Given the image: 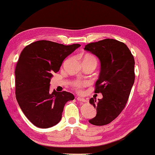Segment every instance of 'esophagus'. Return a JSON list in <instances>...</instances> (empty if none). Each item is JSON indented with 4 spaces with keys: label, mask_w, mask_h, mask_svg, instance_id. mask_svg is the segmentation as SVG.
<instances>
[{
    "label": "esophagus",
    "mask_w": 155,
    "mask_h": 155,
    "mask_svg": "<svg viewBox=\"0 0 155 155\" xmlns=\"http://www.w3.org/2000/svg\"><path fill=\"white\" fill-rule=\"evenodd\" d=\"M77 101H80V102H87V100L84 99V98H81V97H78L77 98Z\"/></svg>",
    "instance_id": "esophagus-1"
}]
</instances>
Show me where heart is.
I'll list each match as a JSON object with an SVG mask.
<instances>
[{"label": "heart", "instance_id": "b5f03b06", "mask_svg": "<svg viewBox=\"0 0 155 155\" xmlns=\"http://www.w3.org/2000/svg\"><path fill=\"white\" fill-rule=\"evenodd\" d=\"M85 58H87V59L94 61L95 62L97 63V59L96 58V57H94V56L87 55L85 57ZM87 85V82H82V81H75L74 83V87L77 88V90L81 91V90L83 87L86 86Z\"/></svg>", "mask_w": 155, "mask_h": 155}]
</instances>
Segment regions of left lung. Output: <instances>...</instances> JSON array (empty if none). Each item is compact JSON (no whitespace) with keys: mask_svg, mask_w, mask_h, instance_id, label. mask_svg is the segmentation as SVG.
<instances>
[{"mask_svg":"<svg viewBox=\"0 0 155 155\" xmlns=\"http://www.w3.org/2000/svg\"><path fill=\"white\" fill-rule=\"evenodd\" d=\"M84 50L97 56L101 63L94 92L101 93L103 98L90 99L97 107V115L89 122L104 126L116 119L127 104L135 78L134 56L126 44L112 38L87 44Z\"/></svg>","mask_w":155,"mask_h":155,"instance_id":"8db88e82","label":"left lung"}]
</instances>
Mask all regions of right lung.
<instances>
[{
    "label": "right lung",
    "instance_id": "add662e5",
    "mask_svg": "<svg viewBox=\"0 0 155 155\" xmlns=\"http://www.w3.org/2000/svg\"><path fill=\"white\" fill-rule=\"evenodd\" d=\"M80 46L43 40L21 51L15 69L16 97L24 114L36 127L48 128L57 124L65 104L74 99L65 91L51 93L50 83L65 58Z\"/></svg>",
    "mask_w": 155,
    "mask_h": 155
}]
</instances>
